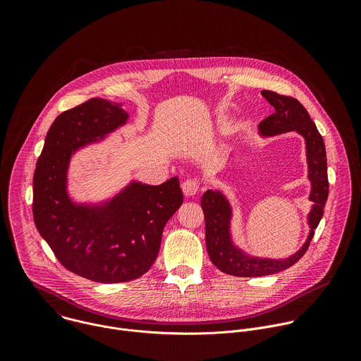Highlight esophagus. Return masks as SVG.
Segmentation results:
<instances>
[{
	"label": "esophagus",
	"instance_id": "obj_1",
	"mask_svg": "<svg viewBox=\"0 0 361 361\" xmlns=\"http://www.w3.org/2000/svg\"><path fill=\"white\" fill-rule=\"evenodd\" d=\"M181 188H183L184 195L192 197V195H195L200 191V181L197 178H188V180H185L183 183Z\"/></svg>",
	"mask_w": 361,
	"mask_h": 361
}]
</instances>
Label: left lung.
Instances as JSON below:
<instances>
[{
    "mask_svg": "<svg viewBox=\"0 0 361 361\" xmlns=\"http://www.w3.org/2000/svg\"><path fill=\"white\" fill-rule=\"evenodd\" d=\"M262 94L274 107V113L260 123L263 135H276L286 131L295 130L305 138L308 177L312 180L313 190L310 200L314 202L313 210L308 216L312 233L298 252L286 260L251 259L237 250L228 233L231 210L227 200L219 191H205L201 197V207L205 219V244L213 264L226 274L237 277H262L283 271L295 264L305 254L314 235V228L319 226L323 210L329 197V177H327V157L323 137L320 135L314 121L308 116L301 102L290 95L263 90Z\"/></svg>",
    "mask_w": 361,
    "mask_h": 361,
    "instance_id": "obj_1",
    "label": "left lung"
}]
</instances>
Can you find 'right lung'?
Wrapping results in <instances>:
<instances>
[{
    "label": "right lung",
    "mask_w": 361,
    "mask_h": 361,
    "mask_svg": "<svg viewBox=\"0 0 361 361\" xmlns=\"http://www.w3.org/2000/svg\"><path fill=\"white\" fill-rule=\"evenodd\" d=\"M117 102L91 98L49 127L32 180L38 233L71 273L97 283L141 277L156 262L166 223L183 204L177 177L160 185L133 183L106 207L74 205L66 192L74 149L127 120Z\"/></svg>",
    "instance_id": "add662e5"
}]
</instances>
